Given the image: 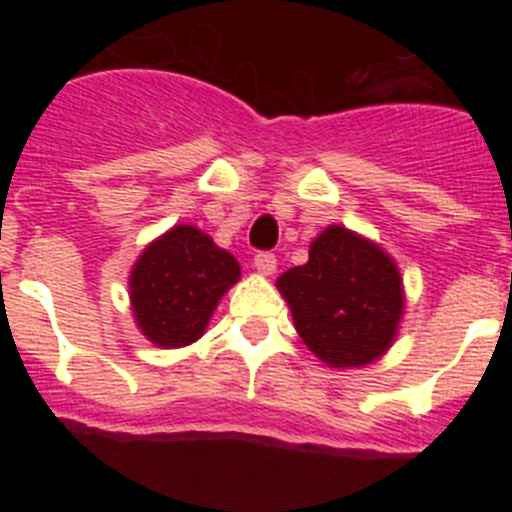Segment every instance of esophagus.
<instances>
[{"instance_id": "34e87169", "label": "esophagus", "mask_w": 512, "mask_h": 512, "mask_svg": "<svg viewBox=\"0 0 512 512\" xmlns=\"http://www.w3.org/2000/svg\"><path fill=\"white\" fill-rule=\"evenodd\" d=\"M253 266H256V271H259V274L271 277V274L277 271V256H274V253H266V251L256 253V256H253Z\"/></svg>"}]
</instances>
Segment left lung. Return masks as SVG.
<instances>
[{"label":"left lung","mask_w":512,"mask_h":512,"mask_svg":"<svg viewBox=\"0 0 512 512\" xmlns=\"http://www.w3.org/2000/svg\"><path fill=\"white\" fill-rule=\"evenodd\" d=\"M312 354L336 369L366 366L392 346L405 310L395 261L364 235L330 225L310 243V259L277 279Z\"/></svg>","instance_id":"1"}]
</instances>
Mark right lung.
<instances>
[{
  "instance_id": "right-lung-1",
  "label": "right lung",
  "mask_w": 512,
  "mask_h": 512,
  "mask_svg": "<svg viewBox=\"0 0 512 512\" xmlns=\"http://www.w3.org/2000/svg\"><path fill=\"white\" fill-rule=\"evenodd\" d=\"M238 279L233 253L194 225H174L143 248L130 271L135 323L156 346H189L202 338L212 310Z\"/></svg>"
}]
</instances>
